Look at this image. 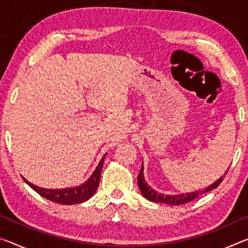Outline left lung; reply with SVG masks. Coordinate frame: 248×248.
<instances>
[{
	"mask_svg": "<svg viewBox=\"0 0 248 248\" xmlns=\"http://www.w3.org/2000/svg\"><path fill=\"white\" fill-rule=\"evenodd\" d=\"M143 164H142L141 170L139 175H138V185H139L140 191L142 196L144 197L145 199H148L150 201H153V202H157V203H165V204H170V205H179V204H184L189 202V201L196 199L199 195H202L204 192H208L210 190L215 189L219 185L221 184L222 180H223V176H221L219 179H217L215 183L210 185L209 187L205 188L204 190H200V191H191V192H187V194H179V195H165V194H161L156 190H154L152 187L148 185V183L145 182L144 179V174H143ZM229 169L226 170L224 175L228 173Z\"/></svg>",
	"mask_w": 248,
	"mask_h": 248,
	"instance_id": "obj_1",
	"label": "left lung"
}]
</instances>
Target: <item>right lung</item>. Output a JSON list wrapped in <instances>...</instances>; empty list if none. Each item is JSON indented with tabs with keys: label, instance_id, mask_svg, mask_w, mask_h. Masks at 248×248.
Masks as SVG:
<instances>
[{
	"label": "right lung",
	"instance_id": "obj_1",
	"mask_svg": "<svg viewBox=\"0 0 248 248\" xmlns=\"http://www.w3.org/2000/svg\"><path fill=\"white\" fill-rule=\"evenodd\" d=\"M105 156H106V154H105L103 158L100 159V162L93 171V174L91 175V177L87 179L85 183L79 185V186L62 188V189H47V188H41L39 186H36V185L28 182L26 178L23 177V179L29 187H31L32 189L37 192V194H39L46 199L52 201V202L66 205L82 203L84 201H87L90 198H92V196H93L96 190H97Z\"/></svg>",
	"mask_w": 248,
	"mask_h": 248
}]
</instances>
